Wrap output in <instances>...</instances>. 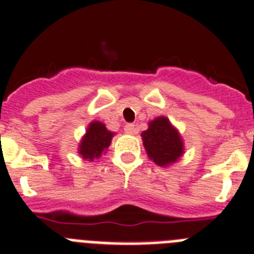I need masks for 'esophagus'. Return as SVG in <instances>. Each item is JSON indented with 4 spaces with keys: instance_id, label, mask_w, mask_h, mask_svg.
<instances>
[{
    "instance_id": "esophagus-1",
    "label": "esophagus",
    "mask_w": 254,
    "mask_h": 254,
    "mask_svg": "<svg viewBox=\"0 0 254 254\" xmlns=\"http://www.w3.org/2000/svg\"><path fill=\"white\" fill-rule=\"evenodd\" d=\"M125 132L126 133H128V135H133V133H136L135 125H132V123H127V125L125 126Z\"/></svg>"
}]
</instances>
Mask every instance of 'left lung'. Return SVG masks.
<instances>
[{
    "mask_svg": "<svg viewBox=\"0 0 254 254\" xmlns=\"http://www.w3.org/2000/svg\"><path fill=\"white\" fill-rule=\"evenodd\" d=\"M141 136L149 158L160 166L174 163L183 154V141L165 117L152 121Z\"/></svg>",
    "mask_w": 254,
    "mask_h": 254,
    "instance_id": "left-lung-1",
    "label": "left lung"
}]
</instances>
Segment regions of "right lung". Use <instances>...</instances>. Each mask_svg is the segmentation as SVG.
Segmentation results:
<instances>
[{
    "label": "right lung",
    "mask_w": 254,
    "mask_h": 254,
    "mask_svg": "<svg viewBox=\"0 0 254 254\" xmlns=\"http://www.w3.org/2000/svg\"><path fill=\"white\" fill-rule=\"evenodd\" d=\"M113 135L114 133L108 131L101 122H92L88 127L87 133L81 140L79 153L85 160H97L101 157L102 152L109 148Z\"/></svg>",
    "instance_id": "right-lung-1"
}]
</instances>
